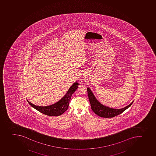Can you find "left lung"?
I'll return each instance as SVG.
<instances>
[{"label":"left lung","instance_id":"obj_1","mask_svg":"<svg viewBox=\"0 0 156 156\" xmlns=\"http://www.w3.org/2000/svg\"><path fill=\"white\" fill-rule=\"evenodd\" d=\"M87 91L91 110H93V112L96 115H98L99 117L103 118H112L122 114L125 110L129 108L133 102L132 101L129 105L120 109L111 108L103 105V104L100 103L96 98L91 90L89 87H87Z\"/></svg>","mask_w":156,"mask_h":156}]
</instances>
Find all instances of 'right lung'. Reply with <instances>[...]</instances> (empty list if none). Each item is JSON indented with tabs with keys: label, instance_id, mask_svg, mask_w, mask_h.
I'll list each match as a JSON object with an SVG mask.
<instances>
[{
	"label": "right lung",
	"instance_id": "add662e5",
	"mask_svg": "<svg viewBox=\"0 0 156 156\" xmlns=\"http://www.w3.org/2000/svg\"><path fill=\"white\" fill-rule=\"evenodd\" d=\"M79 86L78 82H75L73 83L65 96L62 98L59 101L56 102L55 104H52L51 105L48 106H38L34 105L32 104L28 100V104L33 107L34 108L39 112L44 114L45 115L49 116H58L63 114L69 108V103L70 101L72 94H73L74 91H76Z\"/></svg>",
	"mask_w": 156,
	"mask_h": 156
}]
</instances>
